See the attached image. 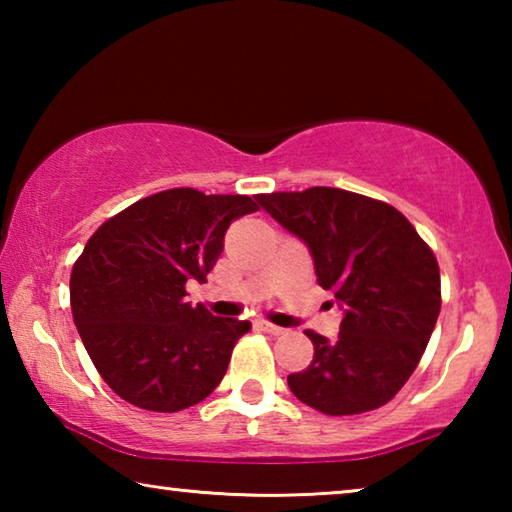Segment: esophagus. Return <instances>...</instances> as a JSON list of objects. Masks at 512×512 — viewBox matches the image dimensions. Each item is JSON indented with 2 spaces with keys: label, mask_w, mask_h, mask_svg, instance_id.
<instances>
[{
  "label": "esophagus",
  "mask_w": 512,
  "mask_h": 512,
  "mask_svg": "<svg viewBox=\"0 0 512 512\" xmlns=\"http://www.w3.org/2000/svg\"><path fill=\"white\" fill-rule=\"evenodd\" d=\"M255 327L259 329V332H266V334H271V336H280V334H284V329H282V327H277V325H273V323H268V320H257Z\"/></svg>",
  "instance_id": "esophagus-1"
}]
</instances>
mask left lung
Segmentation results:
<instances>
[{
    "label": "left lung",
    "mask_w": 512,
    "mask_h": 512,
    "mask_svg": "<svg viewBox=\"0 0 512 512\" xmlns=\"http://www.w3.org/2000/svg\"><path fill=\"white\" fill-rule=\"evenodd\" d=\"M259 205L300 237L318 284L345 307L339 339L307 329L314 359L287 377L291 393L325 415L375 411L400 393L440 314V268L393 205L336 187L259 194Z\"/></svg>",
    "instance_id": "8db88e82"
}]
</instances>
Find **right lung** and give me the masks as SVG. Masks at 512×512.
Masks as SVG:
<instances>
[{
    "instance_id": "right-lung-1",
    "label": "right lung",
    "mask_w": 512,
    "mask_h": 512,
    "mask_svg": "<svg viewBox=\"0 0 512 512\" xmlns=\"http://www.w3.org/2000/svg\"><path fill=\"white\" fill-rule=\"evenodd\" d=\"M250 196L176 187L110 216L69 277L74 325L101 379L144 411L176 413L210 395L250 323L185 300L205 282Z\"/></svg>"
}]
</instances>
